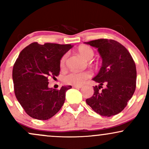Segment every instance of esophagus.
Instances as JSON below:
<instances>
[{"instance_id":"obj_1","label":"esophagus","mask_w":149,"mask_h":149,"mask_svg":"<svg viewBox=\"0 0 149 149\" xmlns=\"http://www.w3.org/2000/svg\"><path fill=\"white\" fill-rule=\"evenodd\" d=\"M73 88L79 89V88H81L82 86H81V85H73Z\"/></svg>"}]
</instances>
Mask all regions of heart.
<instances>
[{"mask_svg": "<svg viewBox=\"0 0 149 149\" xmlns=\"http://www.w3.org/2000/svg\"><path fill=\"white\" fill-rule=\"evenodd\" d=\"M78 54H80V57H82L83 59H86V60H90L94 57V50L92 49V47L90 46L82 45H80L79 47L77 49ZM66 55L62 56L61 58L60 62H59V65L61 68H63L65 65V62H66ZM91 76V73L90 71H83V72H70L65 75L63 78V81L65 83L69 85H81L84 84L86 80H88L89 78Z\"/></svg>", "mask_w": 149, "mask_h": 149, "instance_id": "obj_1", "label": "heart"}]
</instances>
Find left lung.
I'll use <instances>...</instances> for the list:
<instances>
[{"label":"left lung","mask_w":149,"mask_h":149,"mask_svg":"<svg viewBox=\"0 0 149 149\" xmlns=\"http://www.w3.org/2000/svg\"><path fill=\"white\" fill-rule=\"evenodd\" d=\"M97 48L102 59V67L92 80L98 83L87 104L102 116H115L127 106L136 88V65L123 45L113 40L98 39L85 42ZM107 87L102 91V85Z\"/></svg>","instance_id":"left-lung-1"}]
</instances>
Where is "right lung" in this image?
I'll return each instance as SVG.
<instances>
[{
	"instance_id": "obj_1",
	"label": "right lung",
	"mask_w": 149,
	"mask_h": 149,
	"mask_svg": "<svg viewBox=\"0 0 149 149\" xmlns=\"http://www.w3.org/2000/svg\"><path fill=\"white\" fill-rule=\"evenodd\" d=\"M73 45L32 42L22 49L13 70L17 100L31 118L48 120L60 110L66 92L71 85L59 90L48 88V78L59 76L61 58Z\"/></svg>"
}]
</instances>
